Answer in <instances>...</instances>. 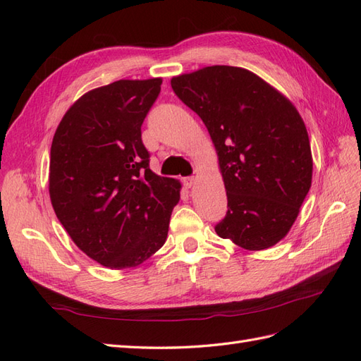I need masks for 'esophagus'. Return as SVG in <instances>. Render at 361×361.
Instances as JSON below:
<instances>
[{"label":"esophagus","mask_w":361,"mask_h":361,"mask_svg":"<svg viewBox=\"0 0 361 361\" xmlns=\"http://www.w3.org/2000/svg\"><path fill=\"white\" fill-rule=\"evenodd\" d=\"M182 182H183V187H185V188H191L192 185L195 183V178H192V176H190V178H185Z\"/></svg>","instance_id":"1"}]
</instances>
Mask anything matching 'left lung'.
<instances>
[{
	"mask_svg": "<svg viewBox=\"0 0 361 361\" xmlns=\"http://www.w3.org/2000/svg\"><path fill=\"white\" fill-rule=\"evenodd\" d=\"M171 89L209 130L227 192L220 238L245 250L276 245L312 185L307 129L293 104L256 73L209 66L174 76Z\"/></svg>",
	"mask_w": 361,
	"mask_h": 361,
	"instance_id": "left-lung-1",
	"label": "left lung"
}]
</instances>
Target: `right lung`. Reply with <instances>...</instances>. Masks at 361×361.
I'll list each match as a JSON object with an SVG mask.
<instances>
[{
    "mask_svg": "<svg viewBox=\"0 0 361 361\" xmlns=\"http://www.w3.org/2000/svg\"><path fill=\"white\" fill-rule=\"evenodd\" d=\"M161 78L120 80L87 92L54 134L49 197L81 251L106 268L143 264L164 245L180 183L149 169L141 125Z\"/></svg>",
    "mask_w": 361,
    "mask_h": 361,
    "instance_id": "1",
    "label": "right lung"
}]
</instances>
